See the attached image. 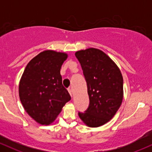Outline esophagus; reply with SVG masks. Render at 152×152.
Segmentation results:
<instances>
[{
    "label": "esophagus",
    "instance_id": "obj_1",
    "mask_svg": "<svg viewBox=\"0 0 152 152\" xmlns=\"http://www.w3.org/2000/svg\"><path fill=\"white\" fill-rule=\"evenodd\" d=\"M68 91H69V94H70L71 96H73V94H72V91H71V88H69V89H68Z\"/></svg>",
    "mask_w": 152,
    "mask_h": 152
}]
</instances>
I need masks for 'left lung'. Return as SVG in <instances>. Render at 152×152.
<instances>
[{
	"mask_svg": "<svg viewBox=\"0 0 152 152\" xmlns=\"http://www.w3.org/2000/svg\"><path fill=\"white\" fill-rule=\"evenodd\" d=\"M75 56L81 64L87 83L89 106L78 112L83 123L99 127L111 119L121 106L124 96L121 71L102 50L90 48L78 50Z\"/></svg>",
	"mask_w": 152,
	"mask_h": 152,
	"instance_id": "1",
	"label": "left lung"
}]
</instances>
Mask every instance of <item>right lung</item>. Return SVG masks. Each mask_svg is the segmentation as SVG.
Returning a JSON list of instances; mask_svg holds the SVG:
<instances>
[{"label":"right lung","instance_id":"right-lung-1","mask_svg":"<svg viewBox=\"0 0 152 152\" xmlns=\"http://www.w3.org/2000/svg\"><path fill=\"white\" fill-rule=\"evenodd\" d=\"M68 54L46 50L31 59L19 83V97L28 114L48 125L56 118L71 96L62 84L60 71Z\"/></svg>","mask_w":152,"mask_h":152}]
</instances>
